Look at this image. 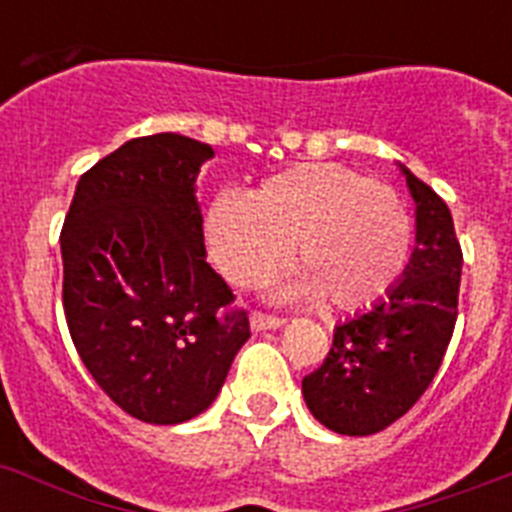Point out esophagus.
Returning a JSON list of instances; mask_svg holds the SVG:
<instances>
[{"mask_svg":"<svg viewBox=\"0 0 512 512\" xmlns=\"http://www.w3.org/2000/svg\"><path fill=\"white\" fill-rule=\"evenodd\" d=\"M250 327L255 332L278 330V327H283V319L281 317H270V314H262V311H255V314L250 317Z\"/></svg>","mask_w":512,"mask_h":512,"instance_id":"esophagus-1","label":"esophagus"}]
</instances>
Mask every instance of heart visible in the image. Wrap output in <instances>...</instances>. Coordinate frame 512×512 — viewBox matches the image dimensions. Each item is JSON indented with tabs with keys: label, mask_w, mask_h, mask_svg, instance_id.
<instances>
[{
	"label": "heart",
	"mask_w": 512,
	"mask_h": 512,
	"mask_svg": "<svg viewBox=\"0 0 512 512\" xmlns=\"http://www.w3.org/2000/svg\"><path fill=\"white\" fill-rule=\"evenodd\" d=\"M208 252L237 286H260L296 244L304 270L283 288L288 299H327L366 309L402 278L412 252L407 203L384 182L332 162L293 164L252 198L221 195L206 219Z\"/></svg>",
	"instance_id": "obj_1"
}]
</instances>
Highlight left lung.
Masks as SVG:
<instances>
[{"label": "left lung", "instance_id": "obj_1", "mask_svg": "<svg viewBox=\"0 0 512 512\" xmlns=\"http://www.w3.org/2000/svg\"><path fill=\"white\" fill-rule=\"evenodd\" d=\"M415 201V252L386 299L335 327L322 366L301 381L324 428L373 435L425 394L459 314L461 247L443 198L399 164Z\"/></svg>", "mask_w": 512, "mask_h": 512}]
</instances>
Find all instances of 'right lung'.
Instances as JSON below:
<instances>
[{"instance_id": "right-lung-1", "label": "right lung", "mask_w": 512, "mask_h": 512, "mask_svg": "<svg viewBox=\"0 0 512 512\" xmlns=\"http://www.w3.org/2000/svg\"><path fill=\"white\" fill-rule=\"evenodd\" d=\"M213 149L131 139L84 172L64 229V314L79 358L123 412L177 425L219 397L250 340L247 311L206 262L195 180Z\"/></svg>"}]
</instances>
